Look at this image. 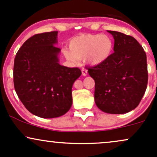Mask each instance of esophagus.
Here are the masks:
<instances>
[{"mask_svg": "<svg viewBox=\"0 0 157 157\" xmlns=\"http://www.w3.org/2000/svg\"><path fill=\"white\" fill-rule=\"evenodd\" d=\"M88 74V71L86 69H85V68H82V75L83 76H86Z\"/></svg>", "mask_w": 157, "mask_h": 157, "instance_id": "esophagus-1", "label": "esophagus"}]
</instances>
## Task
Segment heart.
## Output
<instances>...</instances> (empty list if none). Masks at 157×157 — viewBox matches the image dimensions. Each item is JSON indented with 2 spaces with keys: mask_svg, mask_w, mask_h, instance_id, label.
<instances>
[{
  "mask_svg": "<svg viewBox=\"0 0 157 157\" xmlns=\"http://www.w3.org/2000/svg\"><path fill=\"white\" fill-rule=\"evenodd\" d=\"M69 48L70 51H64L68 60L76 63L78 59H85L87 64L98 65L104 63L111 56L114 41L108 35L80 34L70 41Z\"/></svg>",
  "mask_w": 157,
  "mask_h": 157,
  "instance_id": "obj_1",
  "label": "heart"
}]
</instances>
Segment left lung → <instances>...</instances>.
<instances>
[{
    "instance_id": "obj_1",
    "label": "left lung",
    "mask_w": 157,
    "mask_h": 157,
    "mask_svg": "<svg viewBox=\"0 0 157 157\" xmlns=\"http://www.w3.org/2000/svg\"><path fill=\"white\" fill-rule=\"evenodd\" d=\"M114 38V53L101 65L88 68L94 79V101L101 111L124 114L136 108L147 89V56L136 39L107 30Z\"/></svg>"
}]
</instances>
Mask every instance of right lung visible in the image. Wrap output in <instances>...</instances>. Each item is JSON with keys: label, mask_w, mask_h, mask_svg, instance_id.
<instances>
[{"label": "right lung", "mask_w": 157, "mask_h": 157, "mask_svg": "<svg viewBox=\"0 0 157 157\" xmlns=\"http://www.w3.org/2000/svg\"><path fill=\"white\" fill-rule=\"evenodd\" d=\"M57 31L36 34L18 50L13 81L20 101L32 114L43 118L63 115L72 105V86L81 75L78 68L59 65Z\"/></svg>", "instance_id": "obj_1"}]
</instances>
